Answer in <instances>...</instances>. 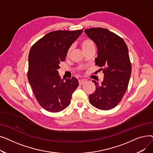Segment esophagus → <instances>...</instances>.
<instances>
[{
    "label": "esophagus",
    "instance_id": "34e87169",
    "mask_svg": "<svg viewBox=\"0 0 153 153\" xmlns=\"http://www.w3.org/2000/svg\"><path fill=\"white\" fill-rule=\"evenodd\" d=\"M85 82V80H84V79H80V80H79V85H82Z\"/></svg>",
    "mask_w": 153,
    "mask_h": 153
}]
</instances>
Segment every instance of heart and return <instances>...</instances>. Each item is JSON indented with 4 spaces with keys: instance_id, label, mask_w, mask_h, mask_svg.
Segmentation results:
<instances>
[{
    "instance_id": "1",
    "label": "heart",
    "mask_w": 153,
    "mask_h": 153,
    "mask_svg": "<svg viewBox=\"0 0 153 153\" xmlns=\"http://www.w3.org/2000/svg\"><path fill=\"white\" fill-rule=\"evenodd\" d=\"M81 47L82 48V50L83 51L87 50H89L90 49V48H94V43L93 42H92V40L90 39H85L84 40H82V41L81 42ZM72 50V48H70L68 53H67V55L69 56L71 51Z\"/></svg>"
}]
</instances>
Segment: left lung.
Returning <instances> with one entry per match:
<instances>
[{
	"label": "left lung",
	"mask_w": 153,
	"mask_h": 153,
	"mask_svg": "<svg viewBox=\"0 0 153 153\" xmlns=\"http://www.w3.org/2000/svg\"><path fill=\"white\" fill-rule=\"evenodd\" d=\"M85 34L95 43L97 57L95 64L103 68V81H95V92L89 95L92 105L100 110L115 107L122 99L130 81L131 64L124 40L113 32L102 28L85 29Z\"/></svg>",
	"instance_id": "obj_1"
}]
</instances>
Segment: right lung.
Returning <instances> with one entry per match:
<instances>
[{
	"instance_id": "add662e5",
	"label": "right lung",
	"mask_w": 153,
	"mask_h": 153,
	"mask_svg": "<svg viewBox=\"0 0 153 153\" xmlns=\"http://www.w3.org/2000/svg\"><path fill=\"white\" fill-rule=\"evenodd\" d=\"M82 31H52L31 48L28 82L39 104L48 111L56 113L68 107L72 94L79 85L74 77L64 81L58 70L60 62L65 61L69 48Z\"/></svg>"
}]
</instances>
